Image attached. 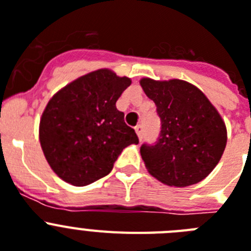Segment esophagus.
Wrapping results in <instances>:
<instances>
[{
	"label": "esophagus",
	"mask_w": 251,
	"mask_h": 251,
	"mask_svg": "<svg viewBox=\"0 0 251 251\" xmlns=\"http://www.w3.org/2000/svg\"><path fill=\"white\" fill-rule=\"evenodd\" d=\"M135 131H136V135H138V138L140 139H143V136H144V127L141 125H138L136 126V127H135Z\"/></svg>",
	"instance_id": "esophagus-1"
}]
</instances>
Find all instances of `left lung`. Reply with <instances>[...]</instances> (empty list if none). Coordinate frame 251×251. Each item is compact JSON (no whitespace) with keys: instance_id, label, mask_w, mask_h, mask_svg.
<instances>
[{"instance_id":"8db88e82","label":"left lung","mask_w":251,"mask_h":251,"mask_svg":"<svg viewBox=\"0 0 251 251\" xmlns=\"http://www.w3.org/2000/svg\"><path fill=\"white\" fill-rule=\"evenodd\" d=\"M162 121L155 145L140 148L148 172L171 187L201 182L219 164L227 143L225 121L201 89L182 79H140Z\"/></svg>"}]
</instances>
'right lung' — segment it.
<instances>
[{
	"instance_id": "obj_1",
	"label": "right lung",
	"mask_w": 251,
	"mask_h": 251,
	"mask_svg": "<svg viewBox=\"0 0 251 251\" xmlns=\"http://www.w3.org/2000/svg\"><path fill=\"white\" fill-rule=\"evenodd\" d=\"M131 84L111 69L74 79L49 100L39 125L48 164L64 182L83 187L107 176L117 156L139 144L116 101Z\"/></svg>"
}]
</instances>
